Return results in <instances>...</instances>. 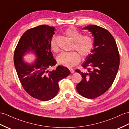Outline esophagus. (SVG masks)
<instances>
[{"label": "esophagus", "instance_id": "esophagus-1", "mask_svg": "<svg viewBox=\"0 0 129 129\" xmlns=\"http://www.w3.org/2000/svg\"><path fill=\"white\" fill-rule=\"evenodd\" d=\"M69 70H70V71L71 73H74V70H73V69H72V68H69Z\"/></svg>", "mask_w": 129, "mask_h": 129}]
</instances>
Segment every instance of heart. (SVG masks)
<instances>
[{
  "label": "heart",
  "instance_id": "1",
  "mask_svg": "<svg viewBox=\"0 0 129 129\" xmlns=\"http://www.w3.org/2000/svg\"><path fill=\"white\" fill-rule=\"evenodd\" d=\"M64 34L74 41L72 48L76 50L83 58L86 57L91 52L93 46V41L89 35L81 33L74 27H69L64 32ZM50 48L53 51H58L56 38L53 37L50 41ZM80 57L75 51L71 52H62L57 57L58 63L67 67H72L77 65L80 62Z\"/></svg>",
  "mask_w": 129,
  "mask_h": 129
}]
</instances>
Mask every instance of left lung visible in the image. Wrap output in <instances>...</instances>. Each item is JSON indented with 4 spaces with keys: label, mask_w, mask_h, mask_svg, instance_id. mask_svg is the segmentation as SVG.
<instances>
[{
    "label": "left lung",
    "mask_w": 129,
    "mask_h": 129,
    "mask_svg": "<svg viewBox=\"0 0 129 129\" xmlns=\"http://www.w3.org/2000/svg\"><path fill=\"white\" fill-rule=\"evenodd\" d=\"M83 29L89 30L93 36V49L81 65L86 70L84 72L75 70L83 78L76 87L80 95L93 99L105 93L112 86L120 57L115 39L109 31L96 25H90Z\"/></svg>",
    "instance_id": "8db88e82"
}]
</instances>
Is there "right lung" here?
<instances>
[{
    "mask_svg": "<svg viewBox=\"0 0 129 129\" xmlns=\"http://www.w3.org/2000/svg\"><path fill=\"white\" fill-rule=\"evenodd\" d=\"M55 30V27L48 25L30 28L22 36L14 52L15 67L22 86L30 96L42 101L55 97L59 90V80L71 73L68 68L59 65L56 70L49 71L56 64L50 48ZM30 51L37 57L31 65L22 58Z\"/></svg>",
    "mask_w": 129,
    "mask_h": 129,
    "instance_id": "obj_1",
    "label": "right lung"
}]
</instances>
